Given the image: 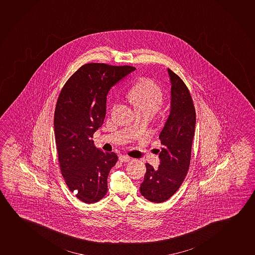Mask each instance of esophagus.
Segmentation results:
<instances>
[{
  "label": "esophagus",
  "instance_id": "obj_1",
  "mask_svg": "<svg viewBox=\"0 0 255 255\" xmlns=\"http://www.w3.org/2000/svg\"><path fill=\"white\" fill-rule=\"evenodd\" d=\"M130 159H131V158L129 157L128 155L119 156V160H120V161H122V162H127V161H129Z\"/></svg>",
  "mask_w": 255,
  "mask_h": 255
}]
</instances>
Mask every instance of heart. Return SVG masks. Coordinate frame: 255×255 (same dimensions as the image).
Listing matches in <instances>:
<instances>
[{
	"label": "heart",
	"instance_id": "obj_1",
	"mask_svg": "<svg viewBox=\"0 0 255 255\" xmlns=\"http://www.w3.org/2000/svg\"><path fill=\"white\" fill-rule=\"evenodd\" d=\"M129 101L136 110L157 111L162 104L163 94L159 86L151 80H142L129 89Z\"/></svg>",
	"mask_w": 255,
	"mask_h": 255
}]
</instances>
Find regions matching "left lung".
<instances>
[{
	"label": "left lung",
	"mask_w": 255,
	"mask_h": 255,
	"mask_svg": "<svg viewBox=\"0 0 255 255\" xmlns=\"http://www.w3.org/2000/svg\"><path fill=\"white\" fill-rule=\"evenodd\" d=\"M171 83L168 118L159 134V166L157 169L146 163V173L140 184V193L152 203H163L176 192L188 173L196 111L187 86L181 78L167 68Z\"/></svg>",
	"instance_id": "8db88e82"
}]
</instances>
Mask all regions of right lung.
I'll return each instance as SVG.
<instances>
[{"label":"right lung","mask_w":255,"mask_h":255,"mask_svg":"<svg viewBox=\"0 0 255 255\" xmlns=\"http://www.w3.org/2000/svg\"><path fill=\"white\" fill-rule=\"evenodd\" d=\"M135 70L86 64L59 94L53 121L59 166L71 192L84 203H96L107 193L108 175L118 156L96 147L93 135L104 124L111 88Z\"/></svg>","instance_id":"obj_1"}]
</instances>
